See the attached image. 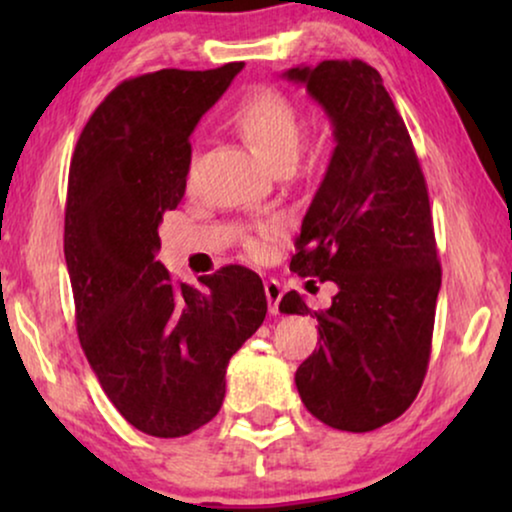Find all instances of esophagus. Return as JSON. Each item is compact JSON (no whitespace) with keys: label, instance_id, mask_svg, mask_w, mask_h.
Here are the masks:
<instances>
[{"label":"esophagus","instance_id":"34e87169","mask_svg":"<svg viewBox=\"0 0 512 512\" xmlns=\"http://www.w3.org/2000/svg\"><path fill=\"white\" fill-rule=\"evenodd\" d=\"M282 296H284L282 284L275 282V279L265 282V298H268L270 314H279V300H282Z\"/></svg>","mask_w":512,"mask_h":512}]
</instances>
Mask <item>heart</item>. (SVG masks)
Listing matches in <instances>:
<instances>
[{
    "instance_id": "1",
    "label": "heart",
    "mask_w": 512,
    "mask_h": 512,
    "mask_svg": "<svg viewBox=\"0 0 512 512\" xmlns=\"http://www.w3.org/2000/svg\"><path fill=\"white\" fill-rule=\"evenodd\" d=\"M233 128L275 167L284 170L296 160L300 144V111L289 95L275 88H256L230 116ZM251 254H263L265 242L249 244Z\"/></svg>"
}]
</instances>
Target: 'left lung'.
<instances>
[{
    "label": "left lung",
    "mask_w": 512,
    "mask_h": 512,
    "mask_svg": "<svg viewBox=\"0 0 512 512\" xmlns=\"http://www.w3.org/2000/svg\"><path fill=\"white\" fill-rule=\"evenodd\" d=\"M282 79L305 86L335 137L291 270L338 293L324 312L296 291L279 303V312L319 321L321 345L300 363L296 387L319 422L375 431L410 408L429 366L440 263L426 181L377 69L324 60Z\"/></svg>",
    "instance_id": "left-lung-1"
}]
</instances>
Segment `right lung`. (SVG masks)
I'll return each instance as SVG.
<instances>
[{
	"label": "right lung",
	"mask_w": 512,
	"mask_h": 512,
	"mask_svg": "<svg viewBox=\"0 0 512 512\" xmlns=\"http://www.w3.org/2000/svg\"><path fill=\"white\" fill-rule=\"evenodd\" d=\"M244 62L123 81L88 118L67 181L65 261L86 359L142 433L188 436L221 410L230 356L263 324V282L242 265L174 282L158 226L177 209L191 132Z\"/></svg>",
	"instance_id": "right-lung-1"
}]
</instances>
